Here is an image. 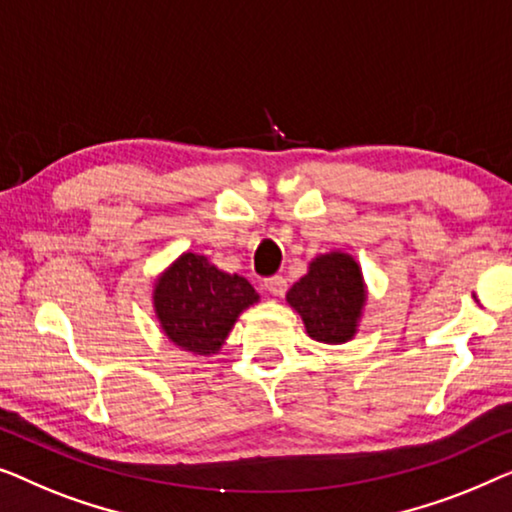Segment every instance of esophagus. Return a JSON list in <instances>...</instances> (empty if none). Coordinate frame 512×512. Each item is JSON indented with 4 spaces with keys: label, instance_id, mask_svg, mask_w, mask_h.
<instances>
[{
    "label": "esophagus",
    "instance_id": "esophagus-1",
    "mask_svg": "<svg viewBox=\"0 0 512 512\" xmlns=\"http://www.w3.org/2000/svg\"><path fill=\"white\" fill-rule=\"evenodd\" d=\"M264 290L273 294V297H283L287 290V280L283 276H271L264 280Z\"/></svg>",
    "mask_w": 512,
    "mask_h": 512
}]
</instances>
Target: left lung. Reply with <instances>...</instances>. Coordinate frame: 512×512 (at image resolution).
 <instances>
[{"label":"left lung","instance_id":"obj_1","mask_svg":"<svg viewBox=\"0 0 512 512\" xmlns=\"http://www.w3.org/2000/svg\"><path fill=\"white\" fill-rule=\"evenodd\" d=\"M287 304L301 315L313 341L341 345L355 338L366 306L362 266L343 250L318 255L308 273L287 292Z\"/></svg>","mask_w":512,"mask_h":512}]
</instances>
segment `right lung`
<instances>
[{
	"mask_svg": "<svg viewBox=\"0 0 512 512\" xmlns=\"http://www.w3.org/2000/svg\"><path fill=\"white\" fill-rule=\"evenodd\" d=\"M259 301L239 273L220 271L199 253H183L155 280L153 308L164 336L192 355H215L239 315Z\"/></svg>",
	"mask_w": 512,
	"mask_h": 512,
	"instance_id": "1",
	"label": "right lung"
}]
</instances>
